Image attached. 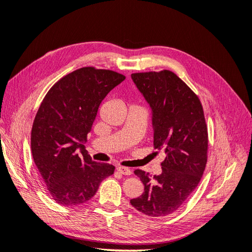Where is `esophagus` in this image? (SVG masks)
Masks as SVG:
<instances>
[{
	"label": "esophagus",
	"instance_id": "esophagus-1",
	"mask_svg": "<svg viewBox=\"0 0 252 252\" xmlns=\"http://www.w3.org/2000/svg\"><path fill=\"white\" fill-rule=\"evenodd\" d=\"M117 170H118L120 173L124 174V175H131V173H132L130 169L127 168V167H124V166H119V167H117Z\"/></svg>",
	"mask_w": 252,
	"mask_h": 252
}]
</instances>
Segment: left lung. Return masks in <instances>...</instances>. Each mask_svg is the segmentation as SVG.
Returning <instances> with one entry per match:
<instances>
[{"label": "left lung", "mask_w": 252, "mask_h": 252, "mask_svg": "<svg viewBox=\"0 0 252 252\" xmlns=\"http://www.w3.org/2000/svg\"><path fill=\"white\" fill-rule=\"evenodd\" d=\"M131 79L151 109L154 146L162 151V173L136 169L144 192L130 200L144 215L158 218L178 210L199 184L207 163L208 133L202 104L172 71L132 73Z\"/></svg>", "instance_id": "1"}]
</instances>
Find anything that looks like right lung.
Masks as SVG:
<instances>
[{
  "label": "right lung",
  "instance_id": "1",
  "mask_svg": "<svg viewBox=\"0 0 252 252\" xmlns=\"http://www.w3.org/2000/svg\"><path fill=\"white\" fill-rule=\"evenodd\" d=\"M125 80L111 70L84 67L53 85L37 110L32 152L50 196L63 206L86 203L114 166L97 163L85 144L102 101Z\"/></svg>",
  "mask_w": 252,
  "mask_h": 252
}]
</instances>
